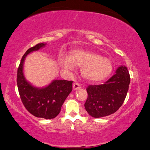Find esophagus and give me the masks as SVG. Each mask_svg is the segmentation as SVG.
I'll return each instance as SVG.
<instances>
[{"instance_id":"34e87169","label":"esophagus","mask_w":150,"mask_h":150,"mask_svg":"<svg viewBox=\"0 0 150 150\" xmlns=\"http://www.w3.org/2000/svg\"><path fill=\"white\" fill-rule=\"evenodd\" d=\"M81 88V85L79 83H74L73 84V89L74 90H77Z\"/></svg>"}]
</instances>
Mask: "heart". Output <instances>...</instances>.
Segmentation results:
<instances>
[{
    "label": "heart",
    "mask_w": 150,
    "mask_h": 150,
    "mask_svg": "<svg viewBox=\"0 0 150 150\" xmlns=\"http://www.w3.org/2000/svg\"><path fill=\"white\" fill-rule=\"evenodd\" d=\"M61 65L67 69H73L74 65L83 67V77L91 82L103 81L112 70V64L110 59L91 50H74L69 58L64 57L61 59Z\"/></svg>",
    "instance_id": "b5f03b06"
}]
</instances>
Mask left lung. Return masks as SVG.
Returning a JSON list of instances; mask_svg holds the SVG:
<instances>
[{
  "label": "left lung",
  "instance_id": "obj_1",
  "mask_svg": "<svg viewBox=\"0 0 150 150\" xmlns=\"http://www.w3.org/2000/svg\"><path fill=\"white\" fill-rule=\"evenodd\" d=\"M128 69L122 65L116 74L102 85H89L85 108L93 117L100 118L115 112L124 103L130 85Z\"/></svg>",
  "mask_w": 150,
  "mask_h": 150
}]
</instances>
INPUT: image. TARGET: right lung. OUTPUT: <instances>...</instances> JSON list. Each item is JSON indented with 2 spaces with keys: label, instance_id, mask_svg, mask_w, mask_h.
Segmentation results:
<instances>
[{
  "label": "right lung",
  "instance_id": "add662e5",
  "mask_svg": "<svg viewBox=\"0 0 150 150\" xmlns=\"http://www.w3.org/2000/svg\"><path fill=\"white\" fill-rule=\"evenodd\" d=\"M46 44L40 43L30 48L23 55L18 69L17 85L22 104L30 114L37 117L53 119L59 114L63 102L72 91L73 81L54 80L47 87L40 89L28 83L23 74L26 55Z\"/></svg>",
  "mask_w": 150,
  "mask_h": 150
}]
</instances>
